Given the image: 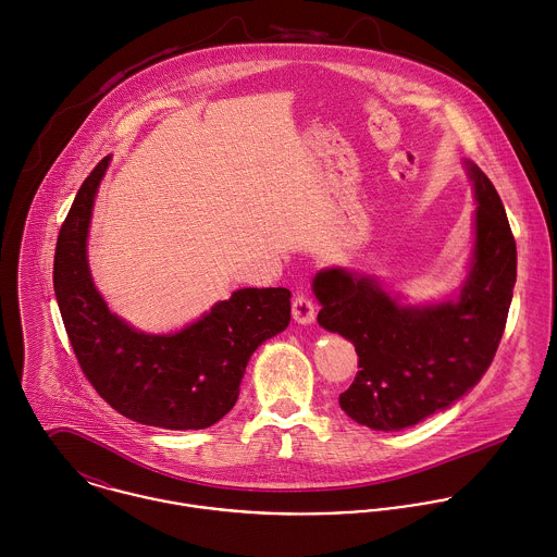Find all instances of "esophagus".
<instances>
[{
  "instance_id": "34e87169",
  "label": "esophagus",
  "mask_w": 557,
  "mask_h": 557,
  "mask_svg": "<svg viewBox=\"0 0 557 557\" xmlns=\"http://www.w3.org/2000/svg\"><path fill=\"white\" fill-rule=\"evenodd\" d=\"M292 315L298 324H311L315 320V305L309 296L296 294L292 300Z\"/></svg>"
}]
</instances>
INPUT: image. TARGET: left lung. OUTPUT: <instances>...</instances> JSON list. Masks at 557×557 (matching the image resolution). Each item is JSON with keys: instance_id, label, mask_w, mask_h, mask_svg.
<instances>
[{"instance_id": "1", "label": "left lung", "mask_w": 557, "mask_h": 557, "mask_svg": "<svg viewBox=\"0 0 557 557\" xmlns=\"http://www.w3.org/2000/svg\"><path fill=\"white\" fill-rule=\"evenodd\" d=\"M467 166L480 207L473 263L456 302L399 307L373 278L339 268L313 281L318 322L359 355L361 370L339 406L371 430L395 432L451 406L491 368L506 331L517 244L497 189L475 164Z\"/></svg>"}]
</instances>
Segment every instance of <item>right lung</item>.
<instances>
[{"label":"right lung","instance_id":"add662e5","mask_svg":"<svg viewBox=\"0 0 557 557\" xmlns=\"http://www.w3.org/2000/svg\"><path fill=\"white\" fill-rule=\"evenodd\" d=\"M108 164L103 158L79 187L55 244L53 289L71 348L95 391L123 417L166 430L209 428L235 406L250 355L287 329L292 294L237 289L175 335L127 326L108 311L86 261L92 202Z\"/></svg>","mask_w":557,"mask_h":557}]
</instances>
